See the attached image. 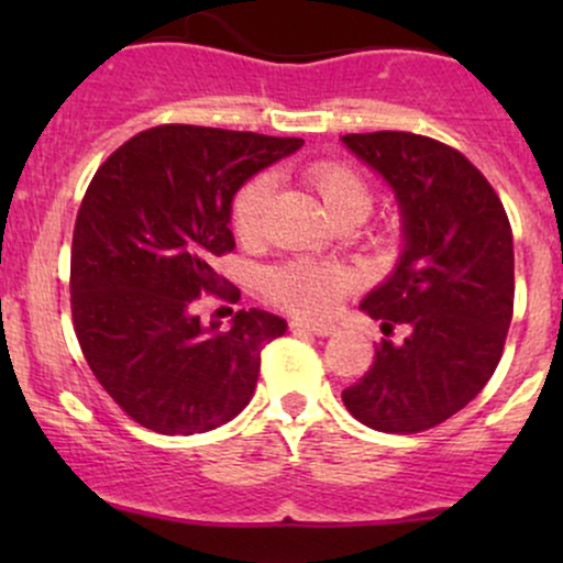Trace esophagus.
I'll use <instances>...</instances> for the list:
<instances>
[{
  "instance_id": "34e87169",
  "label": "esophagus",
  "mask_w": 563,
  "mask_h": 563,
  "mask_svg": "<svg viewBox=\"0 0 563 563\" xmlns=\"http://www.w3.org/2000/svg\"><path fill=\"white\" fill-rule=\"evenodd\" d=\"M290 328H294V331H309L314 335H333L335 333V328L328 325V322H312V320H296V322H290Z\"/></svg>"
}]
</instances>
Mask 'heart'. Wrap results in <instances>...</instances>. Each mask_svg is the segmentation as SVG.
<instances>
[{
  "mask_svg": "<svg viewBox=\"0 0 563 563\" xmlns=\"http://www.w3.org/2000/svg\"><path fill=\"white\" fill-rule=\"evenodd\" d=\"M309 183L320 192L328 214L335 222L341 219H363L373 206L371 187L357 172L344 164H314L309 169ZM275 183L269 174H256L241 187L232 203V228L243 241H254L262 235L264 217H267L269 200H273ZM349 273L341 267L318 262H290L277 267L267 277L269 296L283 307L301 314H325L339 301L341 290L349 286Z\"/></svg>",
  "mask_w": 563,
  "mask_h": 563,
  "instance_id": "heart-1",
  "label": "heart"
}]
</instances>
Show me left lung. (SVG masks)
<instances>
[{"label":"left lung","instance_id":"obj_1","mask_svg":"<svg viewBox=\"0 0 563 563\" xmlns=\"http://www.w3.org/2000/svg\"><path fill=\"white\" fill-rule=\"evenodd\" d=\"M344 147L389 185L402 222L391 273L360 309L380 331L371 371L341 394L360 423L416 434L484 389L514 318V232L482 172L442 142L410 132L346 134Z\"/></svg>","mask_w":563,"mask_h":563}]
</instances>
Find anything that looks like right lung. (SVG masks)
<instances>
[{
	"mask_svg": "<svg viewBox=\"0 0 563 563\" xmlns=\"http://www.w3.org/2000/svg\"><path fill=\"white\" fill-rule=\"evenodd\" d=\"M299 137L166 124L95 174L76 217L70 309L87 365L115 405L158 434H203L251 402L262 349L288 331L264 309L203 325L196 299L222 288L232 200ZM241 296V290H238Z\"/></svg>",
	"mask_w": 563,
	"mask_h": 563,
	"instance_id": "obj_1",
	"label": "right lung"
}]
</instances>
